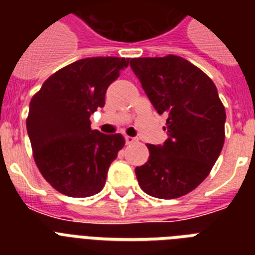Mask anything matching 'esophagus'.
Wrapping results in <instances>:
<instances>
[{
    "instance_id": "34e87169",
    "label": "esophagus",
    "mask_w": 255,
    "mask_h": 255,
    "mask_svg": "<svg viewBox=\"0 0 255 255\" xmlns=\"http://www.w3.org/2000/svg\"><path fill=\"white\" fill-rule=\"evenodd\" d=\"M125 140H126V144H134L138 141V139L132 138V136H125Z\"/></svg>"
}]
</instances>
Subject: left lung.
<instances>
[{"instance_id": "1", "label": "left lung", "mask_w": 255, "mask_h": 255, "mask_svg": "<svg viewBox=\"0 0 255 255\" xmlns=\"http://www.w3.org/2000/svg\"><path fill=\"white\" fill-rule=\"evenodd\" d=\"M130 66L155 111L167 116V140L147 144L149 158L135 168L139 186L159 199L182 197L208 176L224 147L226 112L217 88L179 56L131 58Z\"/></svg>"}]
</instances>
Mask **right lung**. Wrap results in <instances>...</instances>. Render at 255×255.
<instances>
[{"label": "right lung", "instance_id": "right-lung-1", "mask_svg": "<svg viewBox=\"0 0 255 255\" xmlns=\"http://www.w3.org/2000/svg\"><path fill=\"white\" fill-rule=\"evenodd\" d=\"M129 58L89 57L49 76L31 98L26 130L44 179L67 197L100 193L108 167L125 145L121 134L91 129L89 117L105 106L107 88Z\"/></svg>", "mask_w": 255, "mask_h": 255}]
</instances>
